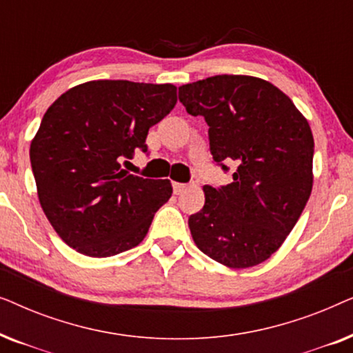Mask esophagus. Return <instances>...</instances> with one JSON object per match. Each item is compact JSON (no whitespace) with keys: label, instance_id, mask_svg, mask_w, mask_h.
Instances as JSON below:
<instances>
[{"label":"esophagus","instance_id":"34e87169","mask_svg":"<svg viewBox=\"0 0 353 353\" xmlns=\"http://www.w3.org/2000/svg\"><path fill=\"white\" fill-rule=\"evenodd\" d=\"M185 190H186L185 183H173V192H175L176 196L181 194V192L185 191Z\"/></svg>","mask_w":353,"mask_h":353}]
</instances>
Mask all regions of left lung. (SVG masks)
Instances as JSON below:
<instances>
[{
    "mask_svg": "<svg viewBox=\"0 0 353 353\" xmlns=\"http://www.w3.org/2000/svg\"><path fill=\"white\" fill-rule=\"evenodd\" d=\"M186 112L209 125L216 165L233 183L205 185V204L188 220L197 248L230 268L272 257L297 223L313 185V134L281 90L249 75H215L178 88Z\"/></svg>",
    "mask_w": 353,
    "mask_h": 353,
    "instance_id": "obj_1",
    "label": "left lung"
}]
</instances>
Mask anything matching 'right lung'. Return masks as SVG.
<instances>
[{
    "instance_id": "add662e5",
    "label": "right lung",
    "mask_w": 353,
    "mask_h": 353,
    "mask_svg": "<svg viewBox=\"0 0 353 353\" xmlns=\"http://www.w3.org/2000/svg\"><path fill=\"white\" fill-rule=\"evenodd\" d=\"M176 104V86L96 80L61 94L30 144L38 199L67 245L110 257L148 234L170 199L168 180L130 175L122 163L148 152L146 137Z\"/></svg>"
}]
</instances>
